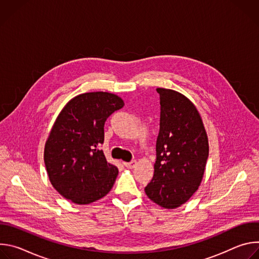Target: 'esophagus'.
Listing matches in <instances>:
<instances>
[{
    "label": "esophagus",
    "mask_w": 259,
    "mask_h": 259,
    "mask_svg": "<svg viewBox=\"0 0 259 259\" xmlns=\"http://www.w3.org/2000/svg\"><path fill=\"white\" fill-rule=\"evenodd\" d=\"M125 167L129 168V169H133L136 165H137V162L136 161H132V162H129V163H124Z\"/></svg>",
    "instance_id": "obj_1"
}]
</instances>
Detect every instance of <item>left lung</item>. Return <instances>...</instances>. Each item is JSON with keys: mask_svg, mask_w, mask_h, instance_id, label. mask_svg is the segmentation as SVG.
I'll return each instance as SVG.
<instances>
[{"mask_svg": "<svg viewBox=\"0 0 259 259\" xmlns=\"http://www.w3.org/2000/svg\"><path fill=\"white\" fill-rule=\"evenodd\" d=\"M160 94V131L155 173L146 196L165 209L190 200L202 182L209 155L208 136L195 104L183 94L157 88Z\"/></svg>", "mask_w": 259, "mask_h": 259, "instance_id": "left-lung-1", "label": "left lung"}]
</instances>
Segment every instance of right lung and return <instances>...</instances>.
I'll use <instances>...</instances> for the list:
<instances>
[{"instance_id": "right-lung-1", "label": "right lung", "mask_w": 259, "mask_h": 259, "mask_svg": "<svg viewBox=\"0 0 259 259\" xmlns=\"http://www.w3.org/2000/svg\"><path fill=\"white\" fill-rule=\"evenodd\" d=\"M124 101L108 92H89L71 98L59 113L44 150L53 188L78 205L91 204L114 187L118 168L107 163L100 144L104 123Z\"/></svg>"}]
</instances>
